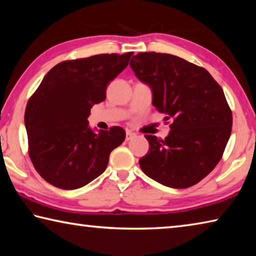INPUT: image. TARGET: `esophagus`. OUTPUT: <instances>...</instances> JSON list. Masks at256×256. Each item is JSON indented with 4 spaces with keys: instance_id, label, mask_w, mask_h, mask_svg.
<instances>
[{
    "instance_id": "1",
    "label": "esophagus",
    "mask_w": 256,
    "mask_h": 256,
    "mask_svg": "<svg viewBox=\"0 0 256 256\" xmlns=\"http://www.w3.org/2000/svg\"><path fill=\"white\" fill-rule=\"evenodd\" d=\"M136 136V134H134L133 132H131V131H126V141H130V140H132V138Z\"/></svg>"
}]
</instances>
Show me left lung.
Wrapping results in <instances>:
<instances>
[{
	"label": "left lung",
	"mask_w": 256,
	"mask_h": 256,
	"mask_svg": "<svg viewBox=\"0 0 256 256\" xmlns=\"http://www.w3.org/2000/svg\"><path fill=\"white\" fill-rule=\"evenodd\" d=\"M130 66L152 90V105L172 120L164 140L146 134L150 150L138 160L146 176L172 188L196 185L220 162L232 115L224 90L206 68L178 56L138 53Z\"/></svg>",
	"instance_id": "1"
}]
</instances>
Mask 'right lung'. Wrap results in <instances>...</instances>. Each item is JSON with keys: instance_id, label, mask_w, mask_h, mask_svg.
I'll list each match as a JSON object with an SVG mask.
<instances>
[{"instance_id": "1", "label": "right lung", "mask_w": 256, "mask_h": 256, "mask_svg": "<svg viewBox=\"0 0 256 256\" xmlns=\"http://www.w3.org/2000/svg\"><path fill=\"white\" fill-rule=\"evenodd\" d=\"M132 52L64 60L44 76L24 112L29 157L34 170L62 190L86 185L105 172L110 154L125 131H92L88 118L106 88L128 66Z\"/></svg>"}]
</instances>
